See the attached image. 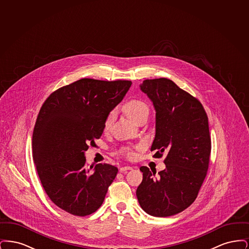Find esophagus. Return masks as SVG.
<instances>
[{
  "label": "esophagus",
  "mask_w": 249,
  "mask_h": 249,
  "mask_svg": "<svg viewBox=\"0 0 249 249\" xmlns=\"http://www.w3.org/2000/svg\"><path fill=\"white\" fill-rule=\"evenodd\" d=\"M119 170H120V172H125V171H128V170H132V167L129 165L122 166V167H120Z\"/></svg>",
  "instance_id": "esophagus-1"
}]
</instances>
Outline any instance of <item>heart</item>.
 <instances>
[{"label": "heart", "mask_w": 249, "mask_h": 249, "mask_svg": "<svg viewBox=\"0 0 249 249\" xmlns=\"http://www.w3.org/2000/svg\"><path fill=\"white\" fill-rule=\"evenodd\" d=\"M122 110L125 113V115L134 123H136L139 119H142V117H146V116L148 117L149 115V107L147 106V104L141 99H130L129 101H127L123 105ZM114 119H115V113L110 112L107 115L104 123L105 130H107L110 129V127L114 122ZM121 152L124 154H130V151L127 148L122 149Z\"/></svg>", "instance_id": "obj_1"}]
</instances>
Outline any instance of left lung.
<instances>
[{"instance_id": "8db88e82", "label": "left lung", "mask_w": 249, "mask_h": 249, "mask_svg": "<svg viewBox=\"0 0 249 249\" xmlns=\"http://www.w3.org/2000/svg\"><path fill=\"white\" fill-rule=\"evenodd\" d=\"M141 90L156 110V135L151 151L165 152V170L156 177L142 166V183L136 196L144 212L170 216L195 201L210 161L211 136L208 117L201 102L167 78L143 80Z\"/></svg>"}]
</instances>
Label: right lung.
I'll return each instance as SVG.
<instances>
[{"label": "right lung", "instance_id": "1", "mask_svg": "<svg viewBox=\"0 0 249 249\" xmlns=\"http://www.w3.org/2000/svg\"><path fill=\"white\" fill-rule=\"evenodd\" d=\"M131 86L129 80L82 78L49 95L33 134L36 171L49 199L77 216L94 213L118 174L116 166L88 167L84 152L104 131L107 115Z\"/></svg>", "mask_w": 249, "mask_h": 249}]
</instances>
